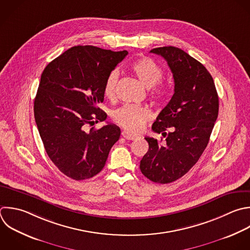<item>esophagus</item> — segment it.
<instances>
[{
    "mask_svg": "<svg viewBox=\"0 0 250 250\" xmlns=\"http://www.w3.org/2000/svg\"><path fill=\"white\" fill-rule=\"evenodd\" d=\"M121 136L126 139V140H129V141H133V140H136L138 137L136 135H133L131 133H129L128 131H122L121 133Z\"/></svg>",
    "mask_w": 250,
    "mask_h": 250,
    "instance_id": "1",
    "label": "esophagus"
}]
</instances>
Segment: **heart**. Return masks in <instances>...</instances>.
Wrapping results in <instances>:
<instances>
[{"label":"heart","mask_w":250,"mask_h":250,"mask_svg":"<svg viewBox=\"0 0 250 250\" xmlns=\"http://www.w3.org/2000/svg\"><path fill=\"white\" fill-rule=\"evenodd\" d=\"M131 70L147 89H151L150 95L156 101H164L168 92L166 87L157 84L162 78L161 67L148 58H140L131 63ZM119 73L111 71L106 77L104 93L106 98L114 99L117 91ZM151 118V111L146 106L136 104H125L114 111L113 119L124 129L138 133L143 130L146 122Z\"/></svg>","instance_id":"heart-1"}]
</instances>
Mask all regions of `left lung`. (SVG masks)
<instances>
[{
    "label": "left lung",
    "instance_id": "left-lung-1",
    "mask_svg": "<svg viewBox=\"0 0 250 250\" xmlns=\"http://www.w3.org/2000/svg\"><path fill=\"white\" fill-rule=\"evenodd\" d=\"M150 53L167 62L175 86L173 97L151 127L165 140L145 138L148 150L140 169L150 181L168 184L188 173L206 148L218 117L219 99L210 73L188 54L171 46Z\"/></svg>",
    "mask_w": 250,
    "mask_h": 250
}]
</instances>
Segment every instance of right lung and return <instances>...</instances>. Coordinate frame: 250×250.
I'll return each mask as SVG.
<instances>
[{
	"label": "right lung",
	"mask_w": 250,
	"mask_h": 250,
	"mask_svg": "<svg viewBox=\"0 0 250 250\" xmlns=\"http://www.w3.org/2000/svg\"><path fill=\"white\" fill-rule=\"evenodd\" d=\"M128 55L94 46L65 51L44 69L34 101L35 121L47 154L67 177L81 181L100 173L120 128L107 123L86 132L87 125L104 121L97 106L104 102L108 74Z\"/></svg>",
	"instance_id": "1"
}]
</instances>
